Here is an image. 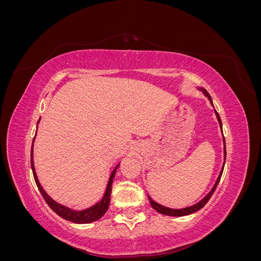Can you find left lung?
Masks as SVG:
<instances>
[{"label":"left lung","mask_w":261,"mask_h":261,"mask_svg":"<svg viewBox=\"0 0 261 261\" xmlns=\"http://www.w3.org/2000/svg\"><path fill=\"white\" fill-rule=\"evenodd\" d=\"M198 89L201 90V91L204 93V96H206V97L210 100V103L213 106L212 99H211V97H210V94L208 93V91H207L206 89L200 88V87H199ZM215 113H216L217 118H218V121H219L220 127H221V129H222V122H221V118H220V116H219V113L216 111V110H215ZM223 143H224V160H225V158H226V149H225V138H224V136H223ZM224 164H225V161H224V163H223L222 170H221L220 174H219V176H218V178H217L216 184L213 185V187H212L211 191L209 192V194H208L206 197H203V198H202L199 202H197V203L193 204V206H191V207H186V208H183V209H172V208L164 207V206H162V204L153 201V200L151 199V197L148 196V199H149V201H150V204H151V207H152L154 210H156L159 213H162V215H165V216H172V217H183V216L191 215V213H194V212H196V211L200 210V209L204 206V204H206V203L208 202V200L211 198L212 194L215 193L216 188H217V186H218V184H219V181H220V178H221V176H222L223 169H224Z\"/></svg>","instance_id":"8db88e82"}]
</instances>
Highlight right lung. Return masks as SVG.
<instances>
[{
  "label": "right lung",
  "instance_id": "add662e5",
  "mask_svg": "<svg viewBox=\"0 0 261 261\" xmlns=\"http://www.w3.org/2000/svg\"><path fill=\"white\" fill-rule=\"evenodd\" d=\"M37 128H38V126H37ZM36 134H37V132H36ZM34 141H35V138L33 140V148H34ZM33 148H31V160H30V163H31V170H33V173H34V177H35V180H36V184H37V186L39 188V191H40L42 197L44 198L45 202L49 204V207L55 213H57L58 216H60L63 219L70 221V222L83 224V223H91V222H93V221L99 220L102 216L105 215V213L108 210V208H109L110 197H111V191H112L113 178L115 176L116 170L118 169V167H120V163L115 165L114 170L111 173V176H110V178H109L108 186H107L103 198H102L99 202H97L96 204H93V206H91L90 208H87L85 210L78 211V210H74V209H70L68 207L63 206V204H61V203L57 202L55 200H53L51 197L45 193V191L42 188L41 184L39 183V179H38L37 174H36L34 160H33L34 159V149Z\"/></svg>",
  "mask_w": 261,
  "mask_h": 261
}]
</instances>
